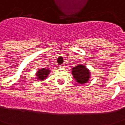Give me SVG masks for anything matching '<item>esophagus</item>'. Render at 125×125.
Here are the masks:
<instances>
[{
	"instance_id": "1",
	"label": "esophagus",
	"mask_w": 125,
	"mask_h": 125,
	"mask_svg": "<svg viewBox=\"0 0 125 125\" xmlns=\"http://www.w3.org/2000/svg\"><path fill=\"white\" fill-rule=\"evenodd\" d=\"M60 67H61V68H64L65 65H60Z\"/></svg>"
}]
</instances>
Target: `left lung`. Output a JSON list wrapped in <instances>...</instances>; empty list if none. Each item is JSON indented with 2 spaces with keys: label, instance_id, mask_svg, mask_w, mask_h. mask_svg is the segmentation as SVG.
Here are the masks:
<instances>
[{
  "label": "left lung",
  "instance_id": "1",
  "mask_svg": "<svg viewBox=\"0 0 125 125\" xmlns=\"http://www.w3.org/2000/svg\"><path fill=\"white\" fill-rule=\"evenodd\" d=\"M72 74L76 82L80 84L87 83L90 78V72L86 67L78 65L72 69Z\"/></svg>",
  "mask_w": 125,
  "mask_h": 125
}]
</instances>
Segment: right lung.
<instances>
[{
	"instance_id": "add662e5",
	"label": "right lung",
	"mask_w": 125,
	"mask_h": 125,
	"mask_svg": "<svg viewBox=\"0 0 125 125\" xmlns=\"http://www.w3.org/2000/svg\"><path fill=\"white\" fill-rule=\"evenodd\" d=\"M51 71L49 69H46L45 68H43L42 69H40L38 71L37 73H36V76H37V78L38 80H43L45 79V78H47L48 74H49Z\"/></svg>"
}]
</instances>
